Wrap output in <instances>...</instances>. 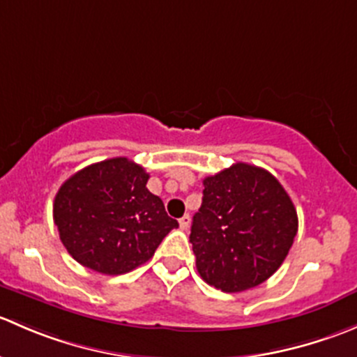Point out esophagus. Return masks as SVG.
I'll use <instances>...</instances> for the list:
<instances>
[{"label":"esophagus","mask_w":357,"mask_h":357,"mask_svg":"<svg viewBox=\"0 0 357 357\" xmlns=\"http://www.w3.org/2000/svg\"><path fill=\"white\" fill-rule=\"evenodd\" d=\"M190 221H192V219H190V214H185L181 219H179V228L186 229L190 226Z\"/></svg>","instance_id":"34e87169"}]
</instances>
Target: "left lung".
Listing matches in <instances>:
<instances>
[{
  "label": "left lung",
  "mask_w": 357,
  "mask_h": 357,
  "mask_svg": "<svg viewBox=\"0 0 357 357\" xmlns=\"http://www.w3.org/2000/svg\"><path fill=\"white\" fill-rule=\"evenodd\" d=\"M298 219L278 179L236 162L204 179L190 242L205 283L235 294L261 285L289 254Z\"/></svg>",
  "instance_id": "obj_1"
}]
</instances>
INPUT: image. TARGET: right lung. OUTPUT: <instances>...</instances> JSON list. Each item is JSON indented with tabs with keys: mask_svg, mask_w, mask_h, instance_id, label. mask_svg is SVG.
Listing matches in <instances>:
<instances>
[{
	"mask_svg": "<svg viewBox=\"0 0 357 357\" xmlns=\"http://www.w3.org/2000/svg\"><path fill=\"white\" fill-rule=\"evenodd\" d=\"M149 172L128 157L96 162L60 186L53 219L68 254L102 275L145 264L178 221L149 192Z\"/></svg>",
	"mask_w": 357,
	"mask_h": 357,
	"instance_id": "add662e5",
	"label": "right lung"
}]
</instances>
